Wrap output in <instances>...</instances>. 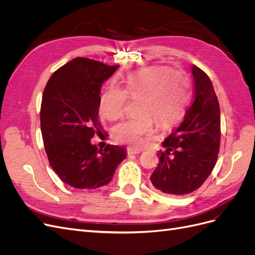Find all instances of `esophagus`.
<instances>
[{
	"mask_svg": "<svg viewBox=\"0 0 255 255\" xmlns=\"http://www.w3.org/2000/svg\"><path fill=\"white\" fill-rule=\"evenodd\" d=\"M141 150L140 149H133V148H128V155H132V154H138L140 153Z\"/></svg>",
	"mask_w": 255,
	"mask_h": 255,
	"instance_id": "1",
	"label": "esophagus"
}]
</instances>
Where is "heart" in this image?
I'll list each match as a JSON object with an SVG mask.
<instances>
[{
	"label": "heart",
	"mask_w": 255,
	"mask_h": 255,
	"mask_svg": "<svg viewBox=\"0 0 255 255\" xmlns=\"http://www.w3.org/2000/svg\"><path fill=\"white\" fill-rule=\"evenodd\" d=\"M189 83L181 71L152 66L129 74L125 89L110 86L100 99V114L107 120L121 117L128 96L137 101L139 115L113 128L114 137L130 146H139L153 132V119L159 126L172 125L181 117L188 101Z\"/></svg>",
	"instance_id": "obj_1"
}]
</instances>
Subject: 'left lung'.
Returning <instances> with one entry per match:
<instances>
[{
	"label": "left lung",
	"mask_w": 255,
	"mask_h": 255,
	"mask_svg": "<svg viewBox=\"0 0 255 255\" xmlns=\"http://www.w3.org/2000/svg\"><path fill=\"white\" fill-rule=\"evenodd\" d=\"M194 101L179 128L163 141L165 151L151 174L153 186L165 194L183 196L197 190L213 171L220 146V109L213 84L197 66Z\"/></svg>",
	"instance_id": "obj_1"
}]
</instances>
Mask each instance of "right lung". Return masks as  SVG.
I'll return each mask as SVG.
<instances>
[{"mask_svg":"<svg viewBox=\"0 0 255 255\" xmlns=\"http://www.w3.org/2000/svg\"><path fill=\"white\" fill-rule=\"evenodd\" d=\"M119 65L76 57L52 74L44 88L40 126L50 165L59 179L78 189L109 184L127 157L123 146L91 143L100 133V94Z\"/></svg>","mask_w":255,"mask_h":255,"instance_id":"obj_1","label":"right lung"}]
</instances>
